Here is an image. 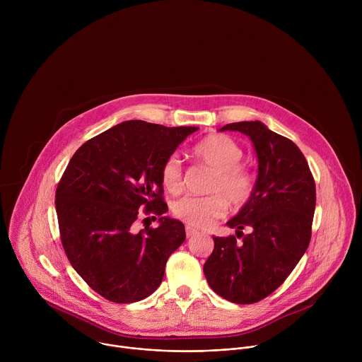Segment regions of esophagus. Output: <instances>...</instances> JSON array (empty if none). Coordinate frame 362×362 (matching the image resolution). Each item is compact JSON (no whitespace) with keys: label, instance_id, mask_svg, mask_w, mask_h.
Returning <instances> with one entry per match:
<instances>
[{"label":"esophagus","instance_id":"esophagus-1","mask_svg":"<svg viewBox=\"0 0 362 362\" xmlns=\"http://www.w3.org/2000/svg\"><path fill=\"white\" fill-rule=\"evenodd\" d=\"M197 233H199L197 229H194V228H192V226H186V235H187V238H192V236H194V235H197Z\"/></svg>","mask_w":362,"mask_h":362}]
</instances>
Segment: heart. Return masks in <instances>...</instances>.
<instances>
[{"label": "heart", "instance_id": "b5f03b06", "mask_svg": "<svg viewBox=\"0 0 362 362\" xmlns=\"http://www.w3.org/2000/svg\"><path fill=\"white\" fill-rule=\"evenodd\" d=\"M194 156L214 169L208 183V196H185L173 203V214L185 223L196 228L209 226L232 208H240L252 196L255 182L246 168L240 165L242 147L229 136L212 134L199 141L193 148ZM162 183L170 193L183 187V169L176 154L169 156L160 170Z\"/></svg>", "mask_w": 362, "mask_h": 362}]
</instances>
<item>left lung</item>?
Returning <instances> with one entry per match:
<instances>
[{
	"label": "left lung",
	"mask_w": 362,
	"mask_h": 362,
	"mask_svg": "<svg viewBox=\"0 0 362 362\" xmlns=\"http://www.w3.org/2000/svg\"><path fill=\"white\" fill-rule=\"evenodd\" d=\"M223 130L240 132L252 140L257 179L250 199L228 222L236 236H214L215 247L203 272L219 296L233 303H255L285 282L308 249L315 182L299 147L264 123H230ZM243 228L251 232L245 235Z\"/></svg>",
	"instance_id": "1"
}]
</instances>
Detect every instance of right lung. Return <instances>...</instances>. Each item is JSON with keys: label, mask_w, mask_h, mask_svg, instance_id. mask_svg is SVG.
I'll return each instance as SVG.
<instances>
[{"label": "right lung", "mask_w": 362, "mask_h": 362, "mask_svg": "<svg viewBox=\"0 0 362 362\" xmlns=\"http://www.w3.org/2000/svg\"><path fill=\"white\" fill-rule=\"evenodd\" d=\"M196 130L129 120L73 154L56 190L60 238L71 267L103 298L130 303L159 288L169 256L186 239L185 225L163 216L160 170ZM141 213L159 216L161 225L136 233Z\"/></svg>", "instance_id": "obj_1"}]
</instances>
